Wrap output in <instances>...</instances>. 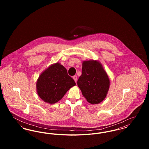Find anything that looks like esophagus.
Returning <instances> with one entry per match:
<instances>
[{
	"mask_svg": "<svg viewBox=\"0 0 149 149\" xmlns=\"http://www.w3.org/2000/svg\"><path fill=\"white\" fill-rule=\"evenodd\" d=\"M72 78L74 80V81L77 83V75H74V76H73Z\"/></svg>",
	"mask_w": 149,
	"mask_h": 149,
	"instance_id": "34e87169",
	"label": "esophagus"
}]
</instances>
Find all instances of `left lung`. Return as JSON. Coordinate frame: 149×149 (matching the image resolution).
I'll return each instance as SVG.
<instances>
[{
    "label": "left lung",
    "mask_w": 149,
    "mask_h": 149,
    "mask_svg": "<svg viewBox=\"0 0 149 149\" xmlns=\"http://www.w3.org/2000/svg\"><path fill=\"white\" fill-rule=\"evenodd\" d=\"M77 84L83 97L92 104H98L106 98L110 80L102 64L98 60H86L82 63V74Z\"/></svg>",
    "instance_id": "8db88e82"
}]
</instances>
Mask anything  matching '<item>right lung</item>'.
<instances>
[{"label": "right lung", "mask_w": 149, "mask_h": 149, "mask_svg": "<svg viewBox=\"0 0 149 149\" xmlns=\"http://www.w3.org/2000/svg\"><path fill=\"white\" fill-rule=\"evenodd\" d=\"M75 85L66 68L57 62L51 64L40 75L36 82V91L43 102L52 104L62 99Z\"/></svg>", "instance_id": "right-lung-1"}]
</instances>
